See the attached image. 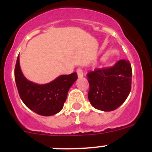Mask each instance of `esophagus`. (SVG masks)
Segmentation results:
<instances>
[{"instance_id": "1", "label": "esophagus", "mask_w": 152, "mask_h": 152, "mask_svg": "<svg viewBox=\"0 0 152 152\" xmlns=\"http://www.w3.org/2000/svg\"><path fill=\"white\" fill-rule=\"evenodd\" d=\"M77 74L78 77H82L84 76V73H83V70L81 68H78L77 69Z\"/></svg>"}]
</instances>
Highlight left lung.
I'll return each mask as SVG.
<instances>
[{
  "label": "left lung",
  "instance_id": "1",
  "mask_svg": "<svg viewBox=\"0 0 152 152\" xmlns=\"http://www.w3.org/2000/svg\"><path fill=\"white\" fill-rule=\"evenodd\" d=\"M87 76L90 85L88 99L99 110L117 109L131 91L132 67L128 60H119L110 68H96Z\"/></svg>",
  "mask_w": 152,
  "mask_h": 152
}]
</instances>
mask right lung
I'll return each instance as SVG.
<instances>
[{"label":"right lung","mask_w":152,"mask_h":152,"mask_svg":"<svg viewBox=\"0 0 152 152\" xmlns=\"http://www.w3.org/2000/svg\"><path fill=\"white\" fill-rule=\"evenodd\" d=\"M19 95L24 104L33 112L44 116L55 115L61 110L68 92L77 79L76 72L63 75L45 84H37L24 77L17 57L14 70Z\"/></svg>","instance_id":"obj_1"}]
</instances>
